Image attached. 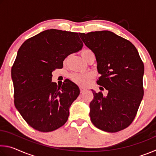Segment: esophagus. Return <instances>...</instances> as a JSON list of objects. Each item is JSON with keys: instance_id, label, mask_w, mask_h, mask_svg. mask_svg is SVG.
Masks as SVG:
<instances>
[{"instance_id": "1", "label": "esophagus", "mask_w": 156, "mask_h": 156, "mask_svg": "<svg viewBox=\"0 0 156 156\" xmlns=\"http://www.w3.org/2000/svg\"><path fill=\"white\" fill-rule=\"evenodd\" d=\"M84 91H85V89L84 88H80V93H83Z\"/></svg>"}]
</instances>
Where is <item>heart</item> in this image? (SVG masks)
Segmentation results:
<instances>
[{"label": "heart", "instance_id": "obj_1", "mask_svg": "<svg viewBox=\"0 0 156 156\" xmlns=\"http://www.w3.org/2000/svg\"><path fill=\"white\" fill-rule=\"evenodd\" d=\"M92 51L90 49H85L82 51L81 56L82 57H84L89 54H91ZM91 75L89 73H73L70 76V78L74 83H77L79 85L81 86H87L89 83V80L91 78Z\"/></svg>", "mask_w": 156, "mask_h": 156}]
</instances>
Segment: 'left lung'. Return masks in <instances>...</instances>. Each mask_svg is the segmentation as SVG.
Instances as JSON below:
<instances>
[{
  "label": "left lung",
  "mask_w": 156,
  "mask_h": 156,
  "mask_svg": "<svg viewBox=\"0 0 156 156\" xmlns=\"http://www.w3.org/2000/svg\"><path fill=\"white\" fill-rule=\"evenodd\" d=\"M79 36L96 56L100 74L97 84L108 91L105 97L102 92L92 90L91 122L104 131H120L133 122L143 98V62L130 41L112 31L79 33Z\"/></svg>",
  "instance_id": "1"
}]
</instances>
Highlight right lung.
I'll list each match as a JSON object with an SVG mask.
<instances>
[{"instance_id":"right-lung-1","label":"right lung","mask_w":156,"mask_h":156,"mask_svg":"<svg viewBox=\"0 0 156 156\" xmlns=\"http://www.w3.org/2000/svg\"><path fill=\"white\" fill-rule=\"evenodd\" d=\"M83 46L78 33L51 29L27 39L18 49L12 68L14 105L36 130L54 131L67 121L80 90L69 80L58 86L51 82V73Z\"/></svg>"}]
</instances>
